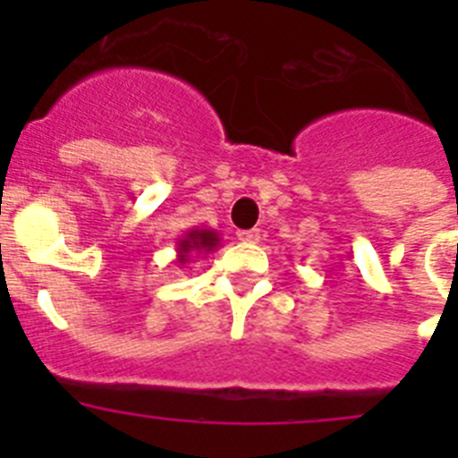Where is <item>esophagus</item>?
I'll return each instance as SVG.
<instances>
[{
  "label": "esophagus",
  "instance_id": "34e87169",
  "mask_svg": "<svg viewBox=\"0 0 458 458\" xmlns=\"http://www.w3.org/2000/svg\"><path fill=\"white\" fill-rule=\"evenodd\" d=\"M259 238H261V232H259V229H241V232H238V241L242 242H259Z\"/></svg>",
  "mask_w": 458,
  "mask_h": 458
}]
</instances>
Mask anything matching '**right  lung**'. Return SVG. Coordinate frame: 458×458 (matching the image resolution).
Segmentation results:
<instances>
[{"instance_id":"obj_1","label":"right lung","mask_w":458,"mask_h":458,"mask_svg":"<svg viewBox=\"0 0 458 458\" xmlns=\"http://www.w3.org/2000/svg\"><path fill=\"white\" fill-rule=\"evenodd\" d=\"M217 245H220V236H217L216 229H197V226H192L176 241V264L185 266L192 257L213 252Z\"/></svg>"}]
</instances>
